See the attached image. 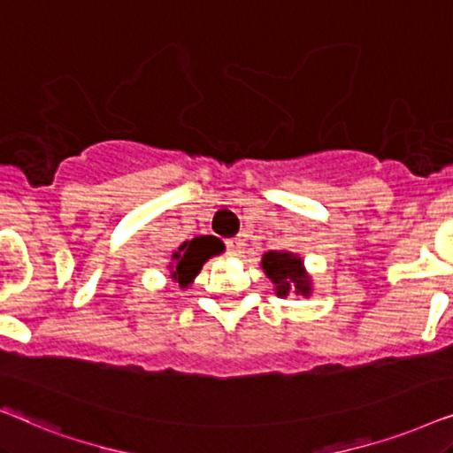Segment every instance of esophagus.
I'll return each mask as SVG.
<instances>
[{"instance_id":"esophagus-1","label":"esophagus","mask_w":453,"mask_h":453,"mask_svg":"<svg viewBox=\"0 0 453 453\" xmlns=\"http://www.w3.org/2000/svg\"><path fill=\"white\" fill-rule=\"evenodd\" d=\"M243 250H245V243H243V239H241V237H233V239L226 241V251L231 253V256H241Z\"/></svg>"}]
</instances>
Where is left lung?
Segmentation results:
<instances>
[{"mask_svg":"<svg viewBox=\"0 0 453 453\" xmlns=\"http://www.w3.org/2000/svg\"><path fill=\"white\" fill-rule=\"evenodd\" d=\"M262 268L272 282L276 284V295L287 296L288 293L309 295V278L301 268V259L287 251H268L262 259Z\"/></svg>","mask_w":453,"mask_h":453,"instance_id":"1","label":"left lung"}]
</instances>
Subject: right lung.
Returning a JSON list of instances; mask_svg holds the SVG:
<instances>
[{
  "label": "right lung",
  "mask_w": 453,
  "mask_h": 453,
  "mask_svg": "<svg viewBox=\"0 0 453 453\" xmlns=\"http://www.w3.org/2000/svg\"><path fill=\"white\" fill-rule=\"evenodd\" d=\"M219 245L212 237H200L185 241V243L179 247L175 253V265H173V280H177L181 287H188V284L197 276V272L202 270L203 262L210 256H216L219 253Z\"/></svg>",
  "instance_id": "right-lung-1"
}]
</instances>
